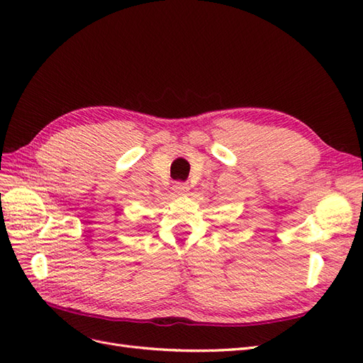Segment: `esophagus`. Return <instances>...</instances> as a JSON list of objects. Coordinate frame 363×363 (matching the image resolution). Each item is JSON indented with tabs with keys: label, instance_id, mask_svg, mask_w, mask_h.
Masks as SVG:
<instances>
[{
	"label": "esophagus",
	"instance_id": "obj_1",
	"mask_svg": "<svg viewBox=\"0 0 363 363\" xmlns=\"http://www.w3.org/2000/svg\"><path fill=\"white\" fill-rule=\"evenodd\" d=\"M172 191L175 195H184L186 192L189 191V186L183 183V182H177L174 186H172Z\"/></svg>",
	"mask_w": 363,
	"mask_h": 363
}]
</instances>
